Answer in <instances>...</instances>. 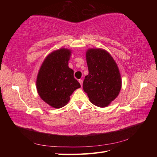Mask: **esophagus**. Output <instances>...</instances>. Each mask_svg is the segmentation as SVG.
Here are the masks:
<instances>
[{
  "label": "esophagus",
  "instance_id": "1",
  "mask_svg": "<svg viewBox=\"0 0 157 157\" xmlns=\"http://www.w3.org/2000/svg\"><path fill=\"white\" fill-rule=\"evenodd\" d=\"M79 84H81V86H82V85H83V80H82V79H79Z\"/></svg>",
  "mask_w": 157,
  "mask_h": 157
}]
</instances>
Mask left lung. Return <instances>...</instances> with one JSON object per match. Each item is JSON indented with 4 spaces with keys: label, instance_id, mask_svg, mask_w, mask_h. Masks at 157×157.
Here are the masks:
<instances>
[{
    "label": "left lung",
    "instance_id": "left-lung-1",
    "mask_svg": "<svg viewBox=\"0 0 157 157\" xmlns=\"http://www.w3.org/2000/svg\"><path fill=\"white\" fill-rule=\"evenodd\" d=\"M88 75L83 88L93 105L105 107L118 96L121 79L118 67L109 52L102 49H90L86 52Z\"/></svg>",
    "mask_w": 157,
    "mask_h": 157
}]
</instances>
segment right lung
Masks as SVG:
<instances>
[{
  "label": "right lung",
  "mask_w": 157,
  "mask_h": 157,
  "mask_svg": "<svg viewBox=\"0 0 157 157\" xmlns=\"http://www.w3.org/2000/svg\"><path fill=\"white\" fill-rule=\"evenodd\" d=\"M71 51L61 48L51 53L43 62L36 81L40 98L54 108L67 104L73 91L81 87L68 67Z\"/></svg>",
  "instance_id": "right-lung-1"
}]
</instances>
